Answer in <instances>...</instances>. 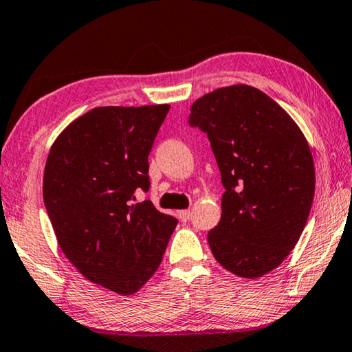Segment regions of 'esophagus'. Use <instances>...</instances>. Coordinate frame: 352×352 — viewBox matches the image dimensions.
<instances>
[{"instance_id": "1", "label": "esophagus", "mask_w": 352, "mask_h": 352, "mask_svg": "<svg viewBox=\"0 0 352 352\" xmlns=\"http://www.w3.org/2000/svg\"><path fill=\"white\" fill-rule=\"evenodd\" d=\"M177 217L181 219V221H187L188 219H190V210H188V209L179 210V212H177Z\"/></svg>"}]
</instances>
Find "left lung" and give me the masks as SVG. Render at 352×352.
I'll list each match as a JSON object with an SVG mask.
<instances>
[{"label":"left lung","instance_id":"left-lung-1","mask_svg":"<svg viewBox=\"0 0 352 352\" xmlns=\"http://www.w3.org/2000/svg\"><path fill=\"white\" fill-rule=\"evenodd\" d=\"M188 124L208 133L225 187L221 219L208 234L212 255L239 277H263L289 255L310 214L315 165L307 138L248 85L199 97Z\"/></svg>","mask_w":352,"mask_h":352}]
</instances>
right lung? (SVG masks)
<instances>
[{"mask_svg":"<svg viewBox=\"0 0 352 352\" xmlns=\"http://www.w3.org/2000/svg\"><path fill=\"white\" fill-rule=\"evenodd\" d=\"M168 104L97 107L58 135L44 171V203L58 244L89 282L129 296L160 266L177 220L149 201L148 155Z\"/></svg>","mask_w":352,"mask_h":352,"instance_id":"right-lung-1","label":"right lung"}]
</instances>
